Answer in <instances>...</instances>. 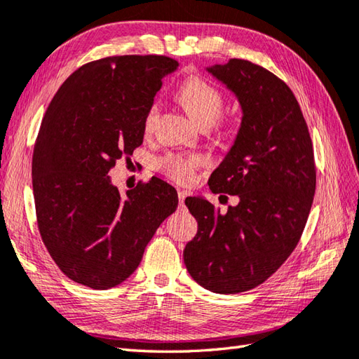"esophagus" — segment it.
<instances>
[{"mask_svg": "<svg viewBox=\"0 0 359 359\" xmlns=\"http://www.w3.org/2000/svg\"><path fill=\"white\" fill-rule=\"evenodd\" d=\"M179 202H180V205H184V202H185V198L189 194L188 191H185V189H179Z\"/></svg>", "mask_w": 359, "mask_h": 359, "instance_id": "34e87169", "label": "esophagus"}]
</instances>
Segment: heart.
Masks as SVG:
<instances>
[{
    "mask_svg": "<svg viewBox=\"0 0 359 359\" xmlns=\"http://www.w3.org/2000/svg\"><path fill=\"white\" fill-rule=\"evenodd\" d=\"M180 101L184 102L189 115L199 126L215 124L221 118L224 110V96L212 83L201 77L188 79L179 91ZM158 116V102H152L146 110L143 128L144 132H152ZM203 165V157L199 154H179L170 152L157 161V166L168 177L187 184L193 180L194 172Z\"/></svg>",
    "mask_w": 359,
    "mask_h": 359,
    "instance_id": "obj_1",
    "label": "heart"
}]
</instances>
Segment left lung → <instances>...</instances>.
Masks as SVG:
<instances>
[{
    "mask_svg": "<svg viewBox=\"0 0 359 359\" xmlns=\"http://www.w3.org/2000/svg\"><path fill=\"white\" fill-rule=\"evenodd\" d=\"M207 72L243 110L235 143L208 179L238 205L222 215L199 196L185 199L198 233L184 262L202 287L236 294L262 285L296 249L316 191L314 152L296 96L276 74L243 59Z\"/></svg>",
    "mask_w": 359,
    "mask_h": 359,
    "instance_id": "obj_1",
    "label": "left lung"
}]
</instances>
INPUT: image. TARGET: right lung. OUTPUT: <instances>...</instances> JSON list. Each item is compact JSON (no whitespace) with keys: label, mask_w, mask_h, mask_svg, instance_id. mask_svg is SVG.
<instances>
[{"label":"right lung","mask_w":359,"mask_h":359,"mask_svg":"<svg viewBox=\"0 0 359 359\" xmlns=\"http://www.w3.org/2000/svg\"><path fill=\"white\" fill-rule=\"evenodd\" d=\"M177 67L165 55L90 62L48 105L32 156L35 213L49 255L76 283H123L177 208V191L165 180L152 177L123 196L109 177L116 160L143 143L146 110Z\"/></svg>","instance_id":"add662e5"}]
</instances>
